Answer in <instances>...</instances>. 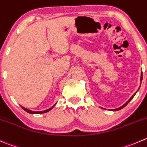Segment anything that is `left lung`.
Returning a JSON list of instances; mask_svg holds the SVG:
<instances>
[{
    "label": "left lung",
    "mask_w": 147,
    "mask_h": 147,
    "mask_svg": "<svg viewBox=\"0 0 147 147\" xmlns=\"http://www.w3.org/2000/svg\"><path fill=\"white\" fill-rule=\"evenodd\" d=\"M141 81H142V76H141ZM136 95V93H134V95H132V97H131V98L130 99H129V100H128L127 102H126V103L124 104V105H122V106H121L120 108H116V109H113V110H112V111H119V110H121V109H122V108H124V107L126 106V105H127V104L129 103V102H130V101H131V100L132 98H133L134 97V95Z\"/></svg>",
    "instance_id": "8db88e82"
}]
</instances>
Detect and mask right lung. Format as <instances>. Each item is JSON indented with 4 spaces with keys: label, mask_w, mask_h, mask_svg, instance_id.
<instances>
[{
    "label": "right lung",
    "mask_w": 147,
    "mask_h": 147,
    "mask_svg": "<svg viewBox=\"0 0 147 147\" xmlns=\"http://www.w3.org/2000/svg\"><path fill=\"white\" fill-rule=\"evenodd\" d=\"M55 105H54V106H55ZM54 106H52V108H49V109L45 110V111H36H36H30V110L26 109V108H24V107H22V106H21V108H22L23 109H24V111H26L27 113H31V114H40V113H47V112L49 111H50V110H52V108H53V107H54Z\"/></svg>",
    "instance_id": "obj_1"
}]
</instances>
